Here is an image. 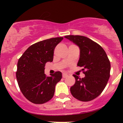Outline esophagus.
Returning <instances> with one entry per match:
<instances>
[{
    "mask_svg": "<svg viewBox=\"0 0 123 123\" xmlns=\"http://www.w3.org/2000/svg\"><path fill=\"white\" fill-rule=\"evenodd\" d=\"M68 77V75L66 74V73H63L62 74V77L63 78H66V77Z\"/></svg>",
    "mask_w": 123,
    "mask_h": 123,
    "instance_id": "34e87169",
    "label": "esophagus"
}]
</instances>
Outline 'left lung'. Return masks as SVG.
<instances>
[{
    "mask_svg": "<svg viewBox=\"0 0 123 123\" xmlns=\"http://www.w3.org/2000/svg\"><path fill=\"white\" fill-rule=\"evenodd\" d=\"M79 46L80 59L77 66L82 67L84 78L73 75L75 83L70 88L73 97L82 101L97 98L107 86L110 77L111 62L107 54L97 43L82 36H66Z\"/></svg>",
    "mask_w": 123,
    "mask_h": 123,
    "instance_id": "obj_1",
    "label": "left lung"
}]
</instances>
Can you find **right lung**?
Wrapping results in <instances>:
<instances>
[{
    "instance_id": "obj_1",
    "label": "right lung",
    "mask_w": 123,
    "mask_h": 123,
    "mask_svg": "<svg viewBox=\"0 0 123 123\" xmlns=\"http://www.w3.org/2000/svg\"><path fill=\"white\" fill-rule=\"evenodd\" d=\"M63 39L53 37L32 44L25 50L17 64L16 77L20 89L31 102L43 104L52 99L55 87L62 79L60 71L47 77L45 64L53 61L55 46Z\"/></svg>"
}]
</instances>
